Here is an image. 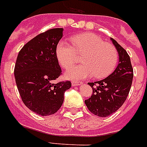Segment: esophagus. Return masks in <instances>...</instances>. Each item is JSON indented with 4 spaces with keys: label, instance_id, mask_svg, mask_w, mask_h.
Listing matches in <instances>:
<instances>
[{
    "label": "esophagus",
    "instance_id": "34e87169",
    "mask_svg": "<svg viewBox=\"0 0 147 147\" xmlns=\"http://www.w3.org/2000/svg\"><path fill=\"white\" fill-rule=\"evenodd\" d=\"M83 83L81 81H72V85L73 86H78L82 84Z\"/></svg>",
    "mask_w": 147,
    "mask_h": 147
}]
</instances>
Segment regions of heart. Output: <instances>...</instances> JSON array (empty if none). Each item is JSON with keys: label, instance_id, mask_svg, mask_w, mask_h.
Segmentation results:
<instances>
[{"label": "heart", "instance_id": "1", "mask_svg": "<svg viewBox=\"0 0 147 147\" xmlns=\"http://www.w3.org/2000/svg\"><path fill=\"white\" fill-rule=\"evenodd\" d=\"M73 46L66 41L57 44L56 54L61 67L67 69L74 64L78 56H81L80 66L67 69L65 76L69 79L104 78L115 68L119 54L113 45L105 42L94 34L84 33L72 38Z\"/></svg>", "mask_w": 147, "mask_h": 147}]
</instances>
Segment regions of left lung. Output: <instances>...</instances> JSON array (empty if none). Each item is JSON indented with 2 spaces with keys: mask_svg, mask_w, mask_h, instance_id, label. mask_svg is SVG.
I'll use <instances>...</instances> for the list:
<instances>
[{
  "mask_svg": "<svg viewBox=\"0 0 147 147\" xmlns=\"http://www.w3.org/2000/svg\"><path fill=\"white\" fill-rule=\"evenodd\" d=\"M119 53V64L114 72L103 80L88 83L93 94L84 101L88 110L99 117H107L122 106L127 98L133 78L130 57L127 52L111 38Z\"/></svg>",
  "mask_w": 147,
  "mask_h": 147,
  "instance_id": "obj_1",
  "label": "left lung"
}]
</instances>
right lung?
<instances>
[{
    "instance_id": "obj_1",
    "label": "right lung",
    "mask_w": 147,
    "mask_h": 147,
    "mask_svg": "<svg viewBox=\"0 0 147 147\" xmlns=\"http://www.w3.org/2000/svg\"><path fill=\"white\" fill-rule=\"evenodd\" d=\"M63 28L49 29L28 42L18 55L15 78L23 103L36 114L46 116L62 106L69 80L56 83L61 74L56 49Z\"/></svg>"
}]
</instances>
